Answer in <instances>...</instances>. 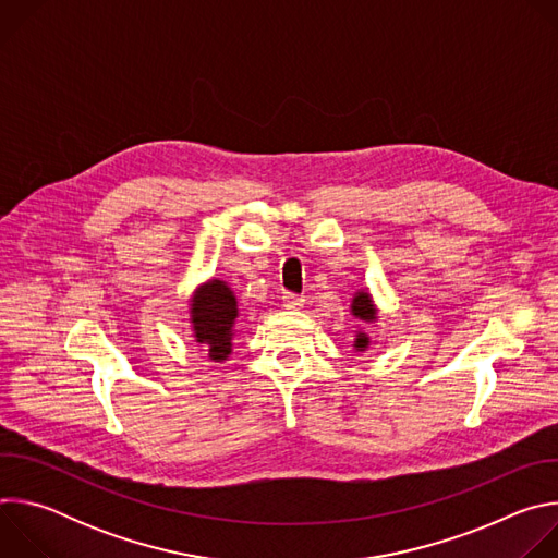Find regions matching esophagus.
<instances>
[{"label":"esophagus","instance_id":"34e87169","mask_svg":"<svg viewBox=\"0 0 558 558\" xmlns=\"http://www.w3.org/2000/svg\"><path fill=\"white\" fill-rule=\"evenodd\" d=\"M282 302H284V306H287V308H293V311H298V308H302V306H304V295L287 293V295L282 298Z\"/></svg>","mask_w":558,"mask_h":558}]
</instances>
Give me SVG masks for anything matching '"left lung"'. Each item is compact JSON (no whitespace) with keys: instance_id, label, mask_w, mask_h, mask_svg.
Listing matches in <instances>:
<instances>
[{"instance_id":"left-lung-1","label":"left lung","mask_w":558,"mask_h":558,"mask_svg":"<svg viewBox=\"0 0 558 558\" xmlns=\"http://www.w3.org/2000/svg\"><path fill=\"white\" fill-rule=\"evenodd\" d=\"M351 313L357 317V320L373 325L377 323V306L373 302V295L368 291H355L353 300H351ZM371 347V338L364 331H355V340H353V349L364 353Z\"/></svg>"}]
</instances>
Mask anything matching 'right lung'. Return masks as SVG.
I'll list each match as a JSON object with an SVG mask.
<instances>
[{
  "instance_id": "obj_1",
  "label": "right lung",
  "mask_w": 558,
  "mask_h": 558,
  "mask_svg": "<svg viewBox=\"0 0 558 558\" xmlns=\"http://www.w3.org/2000/svg\"><path fill=\"white\" fill-rule=\"evenodd\" d=\"M238 300L225 280L203 282L190 298V325L194 340L205 347L209 360L225 362L231 355Z\"/></svg>"
}]
</instances>
